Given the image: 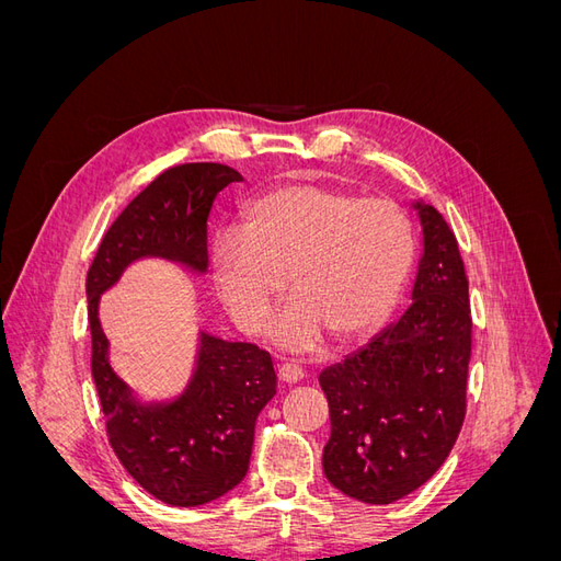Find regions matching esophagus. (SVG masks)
Instances as JSON below:
<instances>
[{"instance_id": "34e87169", "label": "esophagus", "mask_w": 561, "mask_h": 561, "mask_svg": "<svg viewBox=\"0 0 561 561\" xmlns=\"http://www.w3.org/2000/svg\"><path fill=\"white\" fill-rule=\"evenodd\" d=\"M278 379L283 383H297L299 379H304V369L299 365H295V363H283L278 367Z\"/></svg>"}]
</instances>
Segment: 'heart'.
<instances>
[{
	"instance_id": "b5f03b06",
	"label": "heart",
	"mask_w": 561,
	"mask_h": 561,
	"mask_svg": "<svg viewBox=\"0 0 561 561\" xmlns=\"http://www.w3.org/2000/svg\"><path fill=\"white\" fill-rule=\"evenodd\" d=\"M412 262V225L396 203L313 184L254 198L243 231H219L210 248L215 293L245 332L266 325L290 280L295 297L271 328L290 351L316 348L325 332L351 342L379 328Z\"/></svg>"
}]
</instances>
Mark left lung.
Listing matches in <instances>:
<instances>
[{
    "label": "left lung",
    "mask_w": 561,
    "mask_h": 561,
    "mask_svg": "<svg viewBox=\"0 0 561 561\" xmlns=\"http://www.w3.org/2000/svg\"><path fill=\"white\" fill-rule=\"evenodd\" d=\"M410 206L421 227L412 304L318 377L332 426L322 472L342 494L369 505L396 503L426 484L466 416L472 355L466 266L445 217L421 198Z\"/></svg>",
    "instance_id": "left-lung-1"
}]
</instances>
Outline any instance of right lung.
<instances>
[{
  "instance_id": "right-lung-1",
  "label": "right lung",
  "mask_w": 561,
  "mask_h": 561,
  "mask_svg": "<svg viewBox=\"0 0 561 561\" xmlns=\"http://www.w3.org/2000/svg\"><path fill=\"white\" fill-rule=\"evenodd\" d=\"M239 180L233 168L219 163H184L165 171L114 219L87 278L91 375L110 445L147 494L175 507L206 505L241 484L254 421L276 396L274 365L254 344L198 330L190 379L173 396L145 398L112 367L100 299L142 260L206 276L213 203Z\"/></svg>"
}]
</instances>
